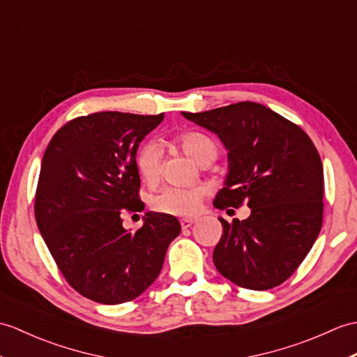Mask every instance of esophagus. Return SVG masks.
<instances>
[{"label":"esophagus","instance_id":"esophagus-1","mask_svg":"<svg viewBox=\"0 0 357 357\" xmlns=\"http://www.w3.org/2000/svg\"><path fill=\"white\" fill-rule=\"evenodd\" d=\"M195 223V219H181V227L182 229H187L190 228Z\"/></svg>","mask_w":357,"mask_h":357}]
</instances>
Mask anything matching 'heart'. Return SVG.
<instances>
[{
    "instance_id": "b5f03b06",
    "label": "heart",
    "mask_w": 357,
    "mask_h": 357,
    "mask_svg": "<svg viewBox=\"0 0 357 357\" xmlns=\"http://www.w3.org/2000/svg\"><path fill=\"white\" fill-rule=\"evenodd\" d=\"M176 143L188 156L201 165L210 164L218 156V144L211 137L199 130H188L178 135ZM162 149L155 141H146L135 153V167L141 181L147 185H155L161 175ZM206 187H167L151 199L153 211L167 216L192 218L201 208Z\"/></svg>"
}]
</instances>
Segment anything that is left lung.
Segmentation results:
<instances>
[{
    "label": "left lung",
    "instance_id": "1",
    "mask_svg": "<svg viewBox=\"0 0 357 357\" xmlns=\"http://www.w3.org/2000/svg\"><path fill=\"white\" fill-rule=\"evenodd\" d=\"M182 115L218 134L228 149L229 172L213 205L251 208L245 220L219 218L223 234L213 252L214 266L252 291L284 283L322 227L324 170L317 147L298 124L260 103Z\"/></svg>",
    "mask_w": 357,
    "mask_h": 357
}]
</instances>
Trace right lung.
<instances>
[{"instance_id":"add662e5","label":"right lung","mask_w":357,"mask_h":357,"mask_svg":"<svg viewBox=\"0 0 357 357\" xmlns=\"http://www.w3.org/2000/svg\"><path fill=\"white\" fill-rule=\"evenodd\" d=\"M164 114L96 112L70 120L44 153L35 218L74 291L102 304L135 300L160 275L179 220L146 213L135 233L121 213L143 211L135 153Z\"/></svg>"}]
</instances>
